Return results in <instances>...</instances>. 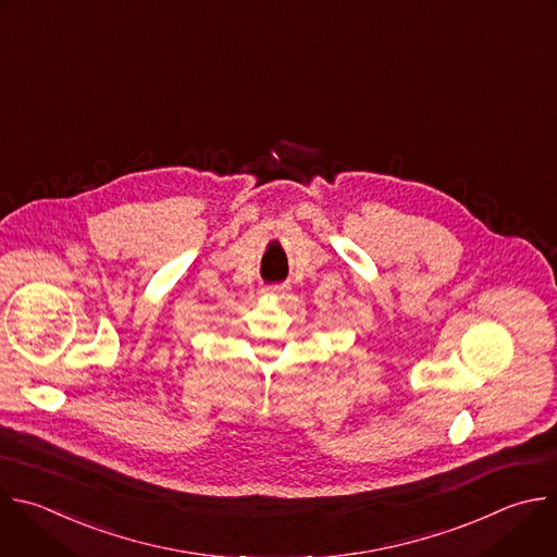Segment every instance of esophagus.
<instances>
[{"label": "esophagus", "mask_w": 557, "mask_h": 557, "mask_svg": "<svg viewBox=\"0 0 557 557\" xmlns=\"http://www.w3.org/2000/svg\"><path fill=\"white\" fill-rule=\"evenodd\" d=\"M288 290H290V286H286V284L262 286V295H267V297H284V295H288Z\"/></svg>", "instance_id": "1"}]
</instances>
